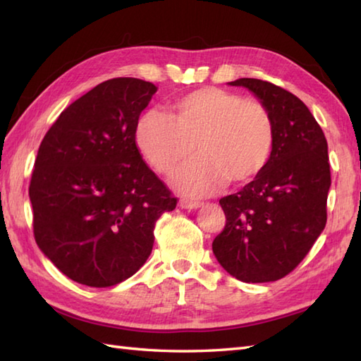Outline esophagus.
Returning <instances> with one entry per match:
<instances>
[{
  "label": "esophagus",
  "instance_id": "esophagus-1",
  "mask_svg": "<svg viewBox=\"0 0 361 361\" xmlns=\"http://www.w3.org/2000/svg\"><path fill=\"white\" fill-rule=\"evenodd\" d=\"M178 204H180V208H183V209H197V208H200V206H202V203L188 200V198H181Z\"/></svg>",
  "mask_w": 361,
  "mask_h": 361
}]
</instances>
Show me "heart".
Returning <instances> with one entry per match:
<instances>
[{
    "instance_id": "b5f03b06",
    "label": "heart",
    "mask_w": 361,
    "mask_h": 361,
    "mask_svg": "<svg viewBox=\"0 0 361 361\" xmlns=\"http://www.w3.org/2000/svg\"><path fill=\"white\" fill-rule=\"evenodd\" d=\"M274 137L271 114L262 104L216 87L176 99L167 116L144 113L135 133L141 155L161 175L185 164L195 145L198 158L175 178L188 195L209 194L225 181L255 180L270 163Z\"/></svg>"
}]
</instances>
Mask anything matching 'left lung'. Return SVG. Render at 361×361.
<instances>
[{"label":"left lung","instance_id":"left-lung-1","mask_svg":"<svg viewBox=\"0 0 361 361\" xmlns=\"http://www.w3.org/2000/svg\"><path fill=\"white\" fill-rule=\"evenodd\" d=\"M260 99L274 124L265 171L220 198L226 224L212 242L219 264L242 282H271L293 271L323 233L331 166L327 141L305 104L259 79H237Z\"/></svg>","mask_w":361,"mask_h":361}]
</instances>
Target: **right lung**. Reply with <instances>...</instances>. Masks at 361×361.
<instances>
[{
	"instance_id": "right-lung-1",
	"label": "right lung",
	"mask_w": 361,
	"mask_h": 361,
	"mask_svg": "<svg viewBox=\"0 0 361 361\" xmlns=\"http://www.w3.org/2000/svg\"><path fill=\"white\" fill-rule=\"evenodd\" d=\"M157 87L99 83L65 109L38 149L29 198L38 248L68 278L111 287L144 265L176 198L144 163L135 133Z\"/></svg>"
}]
</instances>
